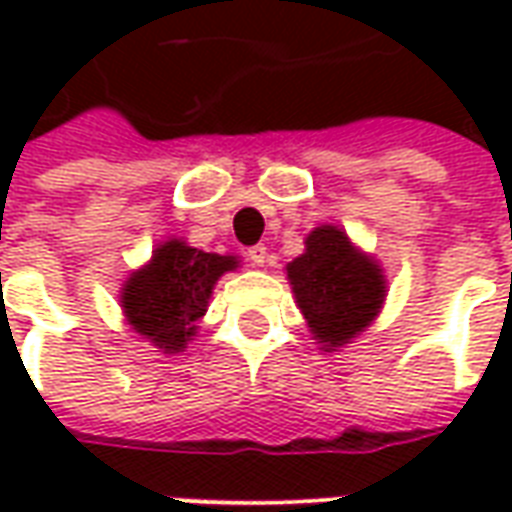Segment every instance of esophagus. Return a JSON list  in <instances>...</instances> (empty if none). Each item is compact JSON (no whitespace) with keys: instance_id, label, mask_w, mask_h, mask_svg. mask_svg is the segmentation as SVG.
<instances>
[{"instance_id":"1","label":"esophagus","mask_w":512,"mask_h":512,"mask_svg":"<svg viewBox=\"0 0 512 512\" xmlns=\"http://www.w3.org/2000/svg\"><path fill=\"white\" fill-rule=\"evenodd\" d=\"M246 260L252 263V266H263V263H268V249L263 244H255L246 249Z\"/></svg>"}]
</instances>
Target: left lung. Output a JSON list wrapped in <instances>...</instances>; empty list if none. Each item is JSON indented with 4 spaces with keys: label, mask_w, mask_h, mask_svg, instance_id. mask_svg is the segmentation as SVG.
<instances>
[{
    "label": "left lung",
    "mask_w": 512,
    "mask_h": 512,
    "mask_svg": "<svg viewBox=\"0 0 512 512\" xmlns=\"http://www.w3.org/2000/svg\"><path fill=\"white\" fill-rule=\"evenodd\" d=\"M304 244L307 252L290 263L288 279L315 340L334 351L376 318L384 301V277L337 227L323 224Z\"/></svg>",
    "instance_id": "obj_1"
}]
</instances>
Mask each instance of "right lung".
I'll use <instances>...</instances> for the list:
<instances>
[{"label":"right lung","mask_w":512,"mask_h":512,"mask_svg":"<svg viewBox=\"0 0 512 512\" xmlns=\"http://www.w3.org/2000/svg\"><path fill=\"white\" fill-rule=\"evenodd\" d=\"M238 266L235 257L211 255L183 241H167L153 252L150 266L136 271L123 290L128 323L150 343L175 354L186 348L224 271Z\"/></svg>","instance_id":"obj_1"}]
</instances>
